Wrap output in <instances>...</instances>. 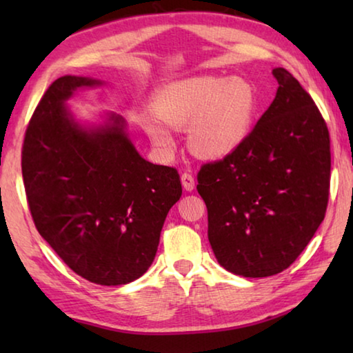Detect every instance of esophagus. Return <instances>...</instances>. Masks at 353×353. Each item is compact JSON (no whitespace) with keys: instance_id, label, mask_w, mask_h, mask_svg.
Here are the masks:
<instances>
[{"instance_id":"34e87169","label":"esophagus","mask_w":353,"mask_h":353,"mask_svg":"<svg viewBox=\"0 0 353 353\" xmlns=\"http://www.w3.org/2000/svg\"><path fill=\"white\" fill-rule=\"evenodd\" d=\"M181 181H182V185L183 188L187 191H193L194 190V177L190 174V172H183V174L181 176Z\"/></svg>"}]
</instances>
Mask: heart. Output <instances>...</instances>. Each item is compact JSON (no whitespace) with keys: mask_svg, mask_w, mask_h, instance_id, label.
<instances>
[{"mask_svg":"<svg viewBox=\"0 0 353 353\" xmlns=\"http://www.w3.org/2000/svg\"><path fill=\"white\" fill-rule=\"evenodd\" d=\"M255 110V92L246 81L212 76L171 82L151 99L152 115L172 129L190 128L191 148L207 159L234 152L248 139ZM159 123L143 119L141 128L152 145L168 155L176 141Z\"/></svg>","mask_w":353,"mask_h":353,"instance_id":"1","label":"heart"}]
</instances>
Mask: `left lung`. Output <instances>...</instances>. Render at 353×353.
Instances as JSON below:
<instances>
[{"mask_svg":"<svg viewBox=\"0 0 353 353\" xmlns=\"http://www.w3.org/2000/svg\"><path fill=\"white\" fill-rule=\"evenodd\" d=\"M272 104L248 139L201 166L198 193L218 263L243 277H270L296 261L325 218L330 134L318 105L285 68Z\"/></svg>","mask_w":353,"mask_h":353,"instance_id":"obj_1","label":"left lung"}]
</instances>
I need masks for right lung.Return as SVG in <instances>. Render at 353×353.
<instances>
[{
	"label": "right lung",
	"mask_w": 353,
	"mask_h": 353,
	"mask_svg": "<svg viewBox=\"0 0 353 353\" xmlns=\"http://www.w3.org/2000/svg\"><path fill=\"white\" fill-rule=\"evenodd\" d=\"M94 83L63 76L48 87L26 128L21 172L45 241L77 276L117 286L151 266L182 183L176 168L140 157L121 118L94 130L70 118L63 101Z\"/></svg>",
	"instance_id": "obj_1"
}]
</instances>
